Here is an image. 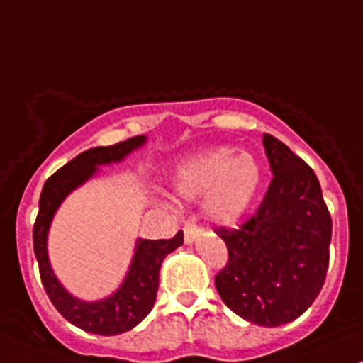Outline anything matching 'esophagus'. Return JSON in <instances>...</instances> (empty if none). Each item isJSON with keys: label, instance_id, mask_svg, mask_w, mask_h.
Segmentation results:
<instances>
[{"label": "esophagus", "instance_id": "obj_1", "mask_svg": "<svg viewBox=\"0 0 363 363\" xmlns=\"http://www.w3.org/2000/svg\"><path fill=\"white\" fill-rule=\"evenodd\" d=\"M200 232H202V230H200V226L196 225L195 221L186 223V225H184V240H186V244L195 242L196 237L200 235Z\"/></svg>", "mask_w": 363, "mask_h": 363}]
</instances>
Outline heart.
<instances>
[{
  "mask_svg": "<svg viewBox=\"0 0 363 363\" xmlns=\"http://www.w3.org/2000/svg\"><path fill=\"white\" fill-rule=\"evenodd\" d=\"M262 184V167L251 155L219 147L188 160L174 175V189L184 199L205 193V212L218 223H233L247 211Z\"/></svg>",
  "mask_w": 363,
  "mask_h": 363,
  "instance_id": "1",
  "label": "heart"
}]
</instances>
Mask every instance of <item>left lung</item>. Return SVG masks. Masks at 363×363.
<instances>
[{"label":"left lung","instance_id":"left-lung-1","mask_svg":"<svg viewBox=\"0 0 363 363\" xmlns=\"http://www.w3.org/2000/svg\"><path fill=\"white\" fill-rule=\"evenodd\" d=\"M263 145L274 177L250 219L214 230L228 250L214 283L240 318L279 327L306 313L323 288L332 218L313 168L272 135Z\"/></svg>","mask_w":363,"mask_h":363}]
</instances>
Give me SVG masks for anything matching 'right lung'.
I'll use <instances>...</instances> for the list:
<instances>
[{
	"mask_svg": "<svg viewBox=\"0 0 363 363\" xmlns=\"http://www.w3.org/2000/svg\"><path fill=\"white\" fill-rule=\"evenodd\" d=\"M144 142V135H138V137H131L124 142L107 145V147H93L89 151H84L82 155L61 167L56 174L50 175L43 184L42 195H40L38 216H36L35 226H33V246H35V256L38 259L43 288L49 295L50 302L61 313V316L89 334H123V332L137 327L151 313L156 302V294H158L161 262L168 252L182 246L184 233L182 230H179L172 239H138L133 263H131L123 286L112 296L100 300V302H82L79 298H73L61 286L50 269L49 256H47V233H49L50 221L65 196L73 191L77 186L86 182L91 175H94L98 164L121 161L133 149L140 147Z\"/></svg>",
	"mask_w": 363,
	"mask_h": 363,
	"instance_id": "obj_1",
	"label": "right lung"
}]
</instances>
